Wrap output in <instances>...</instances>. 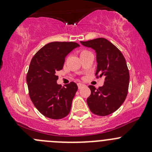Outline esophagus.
I'll return each instance as SVG.
<instances>
[{"instance_id": "esophagus-1", "label": "esophagus", "mask_w": 152, "mask_h": 152, "mask_svg": "<svg viewBox=\"0 0 152 152\" xmlns=\"http://www.w3.org/2000/svg\"><path fill=\"white\" fill-rule=\"evenodd\" d=\"M84 86V84H81V83H78V84H77V87H78L79 89H80L81 88H83Z\"/></svg>"}]
</instances>
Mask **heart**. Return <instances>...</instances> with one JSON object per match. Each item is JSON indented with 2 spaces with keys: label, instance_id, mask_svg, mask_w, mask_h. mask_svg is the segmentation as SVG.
Instances as JSON below:
<instances>
[{
  "label": "heart",
  "instance_id": "obj_1",
  "mask_svg": "<svg viewBox=\"0 0 152 152\" xmlns=\"http://www.w3.org/2000/svg\"><path fill=\"white\" fill-rule=\"evenodd\" d=\"M87 52V51H82V52H81V53H83V52ZM81 53H80V54H81Z\"/></svg>",
  "mask_w": 152,
  "mask_h": 152
}]
</instances>
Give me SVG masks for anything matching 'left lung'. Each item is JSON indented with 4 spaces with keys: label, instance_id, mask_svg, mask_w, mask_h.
<instances>
[{
    "label": "left lung",
    "instance_id": "8db88e82",
    "mask_svg": "<svg viewBox=\"0 0 152 152\" xmlns=\"http://www.w3.org/2000/svg\"><path fill=\"white\" fill-rule=\"evenodd\" d=\"M80 43L95 50L97 62L96 75L105 77L103 85L98 89L89 86L91 94L87 99L88 107L97 116L110 115L121 107L128 94L129 72L126 59L122 52L107 39L97 38Z\"/></svg>",
    "mask_w": 152,
    "mask_h": 152
}]
</instances>
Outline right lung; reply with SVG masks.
I'll list each match as a JSON object with an SVG mask.
<instances>
[{
    "instance_id": "obj_1",
    "label": "right lung",
    "mask_w": 152,
    "mask_h": 152,
    "mask_svg": "<svg viewBox=\"0 0 152 152\" xmlns=\"http://www.w3.org/2000/svg\"><path fill=\"white\" fill-rule=\"evenodd\" d=\"M78 46L73 42H52L40 49L31 60L26 75L29 97L46 117L60 119L70 113L77 86L75 82L65 87L58 84L56 72L63 68L68 54Z\"/></svg>"
}]
</instances>
